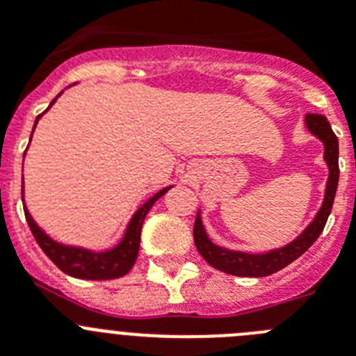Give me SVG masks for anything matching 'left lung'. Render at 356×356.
<instances>
[{"instance_id":"8db88e82","label":"left lung","mask_w":356,"mask_h":356,"mask_svg":"<svg viewBox=\"0 0 356 356\" xmlns=\"http://www.w3.org/2000/svg\"><path fill=\"white\" fill-rule=\"evenodd\" d=\"M307 127L308 130L325 143V160L330 168L325 201H323V207L317 212L312 225L308 226L300 237L292 241L285 248L267 251L264 254H248L241 253V251L222 250V248L212 244L210 238L207 237L205 228L201 225V217L197 213L196 222H194V244H196L201 257L210 266L234 276L262 278V276H269L273 273L280 271V269H284L285 266L294 262L296 259H300L301 254L312 246L314 242L317 241V237L323 234L330 212H332L333 200H335V193H337L339 185V139L337 135L333 134L328 119L325 115L307 114Z\"/></svg>"}]
</instances>
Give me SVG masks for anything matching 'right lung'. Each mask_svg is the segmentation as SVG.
Segmentation results:
<instances>
[{"instance_id": "obj_1", "label": "right lung", "mask_w": 356, "mask_h": 356, "mask_svg": "<svg viewBox=\"0 0 356 356\" xmlns=\"http://www.w3.org/2000/svg\"><path fill=\"white\" fill-rule=\"evenodd\" d=\"M55 102L56 97L51 102V105ZM39 118L40 115H37L35 124L37 121H39ZM31 134H33V131H31ZM169 188L171 187L162 188V191L156 193L147 203H144V205L135 212V216L131 217V221L130 225H128L127 234H124L122 241L119 242L114 250L103 251V253H92V251L81 250V248L62 246L58 242L51 241V238L35 225V221H33L30 213H28L26 207H24V216H26L28 226H30L31 234L35 237L40 250L46 253V257H48L62 273L81 280H114L119 278V276H124L130 271L131 267H134L135 260H137V254H139L140 229H143L144 217L149 212L153 203L168 193Z\"/></svg>"}]
</instances>
